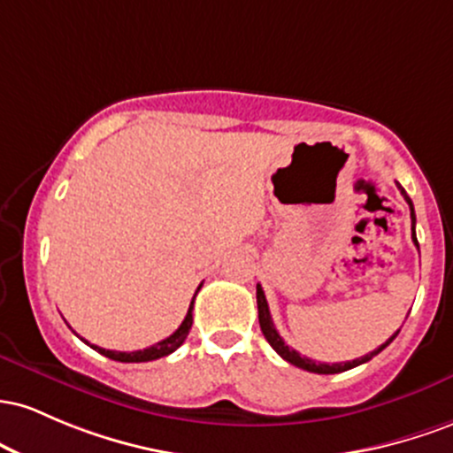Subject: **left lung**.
<instances>
[{"label": "left lung", "instance_id": "obj_1", "mask_svg": "<svg viewBox=\"0 0 453 453\" xmlns=\"http://www.w3.org/2000/svg\"><path fill=\"white\" fill-rule=\"evenodd\" d=\"M398 188H400V192H403L404 201L409 203V207H411V237H413L415 246L419 248V243H418V235H415V210H413V201L409 199V195H406V190H404L403 186L398 184ZM257 306H258V323H261V332H263V336H265L267 342L272 344V349L276 350V353L280 355L282 359H287L288 364L297 365V368L308 370V372H314V374H338V372H344V370L355 368V365H359V364L370 362V359H372L374 355H379L380 350H383L385 347H388V344L391 342V340H394L395 336H398V332H400V329H398V332H395L394 336H391V338L388 340V342L380 344L379 349H374L372 353L364 355V357L353 359V362H342V364H321V362H314V359H310V357H303L302 353H297V350L291 349V347H288L287 342H284L280 334H278V329L273 327L272 314H269L267 299H265V293H263L261 284H257Z\"/></svg>", "mask_w": 453, "mask_h": 453}]
</instances>
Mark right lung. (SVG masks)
Returning <instances> with one entry per match:
<instances>
[{"label":"right lung","instance_id":"add662e5","mask_svg":"<svg viewBox=\"0 0 453 453\" xmlns=\"http://www.w3.org/2000/svg\"><path fill=\"white\" fill-rule=\"evenodd\" d=\"M203 284H199V288H196V293L201 291ZM195 293V297H196ZM195 297H192L190 302V308H188V314L186 319L181 321L180 327L175 329V332L171 334L169 338L160 340L158 344H154V347L150 349H143V350H132V353H126V350H109V349H103V347H96V344H89L88 340H83V342H88L91 349L98 350L100 355H104V357L109 359H115V362H124V364H141V362H154V359H160V357H166V355H171L173 350H177L184 344V340L188 336V332H190L192 327V308H195Z\"/></svg>","mask_w":453,"mask_h":453}]
</instances>
